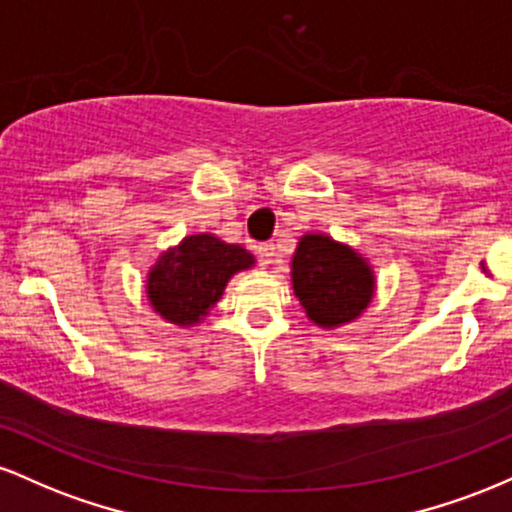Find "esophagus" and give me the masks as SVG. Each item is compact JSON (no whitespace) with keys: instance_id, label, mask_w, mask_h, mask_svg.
Here are the masks:
<instances>
[{"instance_id":"obj_1","label":"esophagus","mask_w":512,"mask_h":512,"mask_svg":"<svg viewBox=\"0 0 512 512\" xmlns=\"http://www.w3.org/2000/svg\"><path fill=\"white\" fill-rule=\"evenodd\" d=\"M257 257H260V262L267 267V264H272L276 260V248L272 243H262L257 245Z\"/></svg>"}]
</instances>
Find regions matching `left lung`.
Segmentation results:
<instances>
[{
  "label": "left lung",
  "instance_id": "8db88e82",
  "mask_svg": "<svg viewBox=\"0 0 512 512\" xmlns=\"http://www.w3.org/2000/svg\"><path fill=\"white\" fill-rule=\"evenodd\" d=\"M368 257L327 233H303L291 257V289L305 315L322 330L351 325L375 296Z\"/></svg>",
  "mask_w": 512,
  "mask_h": 512
}]
</instances>
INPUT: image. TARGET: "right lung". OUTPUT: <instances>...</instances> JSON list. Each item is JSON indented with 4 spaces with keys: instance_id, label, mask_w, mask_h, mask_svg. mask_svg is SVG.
Wrapping results in <instances>:
<instances>
[{
    "instance_id": "obj_1",
    "label": "right lung",
    "mask_w": 512,
    "mask_h": 512,
    "mask_svg": "<svg viewBox=\"0 0 512 512\" xmlns=\"http://www.w3.org/2000/svg\"><path fill=\"white\" fill-rule=\"evenodd\" d=\"M255 267V255L214 233L185 236L146 272V301L170 325L195 327L221 301L228 281Z\"/></svg>"
}]
</instances>
